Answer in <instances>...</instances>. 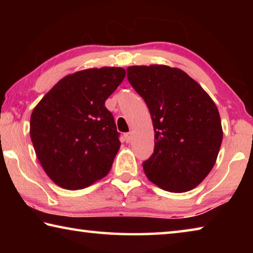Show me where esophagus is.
<instances>
[{
  "label": "esophagus",
  "instance_id": "obj_1",
  "mask_svg": "<svg viewBox=\"0 0 253 253\" xmlns=\"http://www.w3.org/2000/svg\"><path fill=\"white\" fill-rule=\"evenodd\" d=\"M124 138H125L126 143H130L132 140V134L131 132H126V134H124Z\"/></svg>",
  "mask_w": 253,
  "mask_h": 253
}]
</instances>
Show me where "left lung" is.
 <instances>
[{
    "mask_svg": "<svg viewBox=\"0 0 253 253\" xmlns=\"http://www.w3.org/2000/svg\"><path fill=\"white\" fill-rule=\"evenodd\" d=\"M127 78L151 113L155 146L143 163L149 181L163 190H193L211 172L223 131L219 110L204 89L177 68L128 67Z\"/></svg>",
    "mask_w": 253,
    "mask_h": 253,
    "instance_id": "1",
    "label": "left lung"
}]
</instances>
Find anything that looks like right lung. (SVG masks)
Wrapping results in <instances>:
<instances>
[{"label": "right lung", "instance_id": "1", "mask_svg": "<svg viewBox=\"0 0 253 253\" xmlns=\"http://www.w3.org/2000/svg\"><path fill=\"white\" fill-rule=\"evenodd\" d=\"M126 76L104 67L66 76L42 98L30 119L34 151L60 187L81 190L109 173L121 142L105 101Z\"/></svg>", "mask_w": 253, "mask_h": 253}]
</instances>
